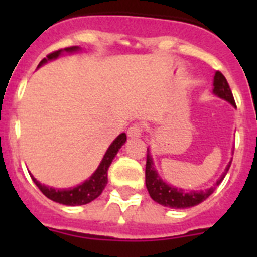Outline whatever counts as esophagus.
Returning <instances> with one entry per match:
<instances>
[{
    "mask_svg": "<svg viewBox=\"0 0 257 257\" xmlns=\"http://www.w3.org/2000/svg\"><path fill=\"white\" fill-rule=\"evenodd\" d=\"M143 133V126L140 123H134L128 127L127 130V135L131 136V138H139Z\"/></svg>",
    "mask_w": 257,
    "mask_h": 257,
    "instance_id": "obj_1",
    "label": "esophagus"
}]
</instances>
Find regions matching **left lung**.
<instances>
[{
    "label": "left lung",
    "instance_id": "left-lung-1",
    "mask_svg": "<svg viewBox=\"0 0 257 257\" xmlns=\"http://www.w3.org/2000/svg\"><path fill=\"white\" fill-rule=\"evenodd\" d=\"M213 94L217 95L221 99H225L226 101L235 105V100L231 94V90L229 87V83L224 74L217 70L213 77ZM231 163V162H230ZM230 163L226 167L225 172L221 175V178L216 181L215 187H217L224 178H225L226 172H228ZM145 184H147V189H148L149 194H151L152 199L156 201L160 205L166 206V207L171 208H188L193 207V206L199 205L201 202L206 201L208 197L211 196L215 190V187L210 188L207 190H201V192H187V190L179 189V188H174L169 184H166L165 181L161 180L158 174L156 172L153 167V161L149 154V151H147V165H145Z\"/></svg>",
    "mask_w": 257,
    "mask_h": 257
}]
</instances>
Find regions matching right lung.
I'll list each match as a JSON object with an SVG mask.
<instances>
[{"mask_svg":"<svg viewBox=\"0 0 257 257\" xmlns=\"http://www.w3.org/2000/svg\"><path fill=\"white\" fill-rule=\"evenodd\" d=\"M78 50L77 46L72 47H65L64 50H58V51H54L51 54L46 56L45 59L40 61L38 67H41L42 64H45L46 61L52 60V59L58 58L61 54V51H76ZM126 134H121L118 136L117 139L110 144V147L106 151L105 156H104L103 161L99 165L96 171L94 172L91 178L86 180L85 183L81 184V185H77L76 188H72V189H60L56 190L54 188H49L46 185H42L41 183H38L33 176H32V180L35 181V184L38 187V189L44 193L45 196L49 199L54 202H58V203H61V205H67V206H81L86 205V203H90L91 201L96 199L97 197L100 196L103 193L104 188H105L106 183H108V169L110 163H112L113 158L115 157L117 152L121 149V147L123 145V143L126 142Z\"/></svg>","mask_w":257,"mask_h":257,"instance_id":"add662e5","label":"right lung"}]
</instances>
